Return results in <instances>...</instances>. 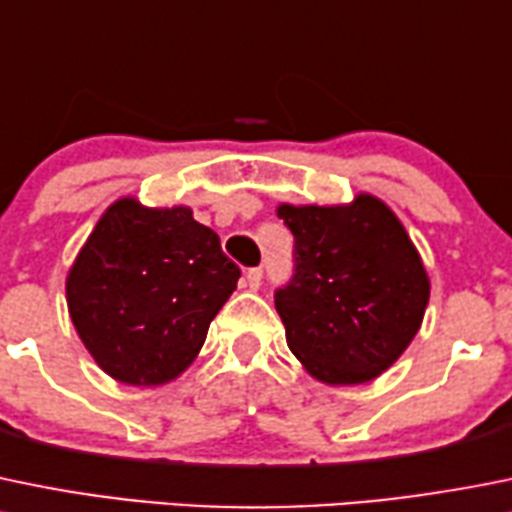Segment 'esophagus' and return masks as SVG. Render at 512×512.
Segmentation results:
<instances>
[{"label":"esophagus","instance_id":"obj_1","mask_svg":"<svg viewBox=\"0 0 512 512\" xmlns=\"http://www.w3.org/2000/svg\"><path fill=\"white\" fill-rule=\"evenodd\" d=\"M245 282H247V287H250V290H257V287H260V282H262V267H250V270L245 272Z\"/></svg>","mask_w":512,"mask_h":512}]
</instances>
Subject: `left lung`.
<instances>
[{
    "label": "left lung",
    "mask_w": 512,
    "mask_h": 512,
    "mask_svg": "<svg viewBox=\"0 0 512 512\" xmlns=\"http://www.w3.org/2000/svg\"><path fill=\"white\" fill-rule=\"evenodd\" d=\"M295 272L275 290L292 355L327 385L388 370L418 335L430 280L395 212L372 195L350 205H280Z\"/></svg>",
    "instance_id": "8db88e82"
}]
</instances>
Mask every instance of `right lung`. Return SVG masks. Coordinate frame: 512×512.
<instances>
[{"mask_svg": "<svg viewBox=\"0 0 512 512\" xmlns=\"http://www.w3.org/2000/svg\"><path fill=\"white\" fill-rule=\"evenodd\" d=\"M240 267L190 207H107L67 275L77 335L109 377L127 385L175 380L205 345Z\"/></svg>", "mask_w": 512, "mask_h": 512, "instance_id": "right-lung-1", "label": "right lung"}]
</instances>
